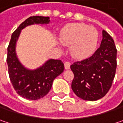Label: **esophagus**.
I'll return each instance as SVG.
<instances>
[{
    "mask_svg": "<svg viewBox=\"0 0 123 123\" xmlns=\"http://www.w3.org/2000/svg\"><path fill=\"white\" fill-rule=\"evenodd\" d=\"M64 65H65V68L66 70H68V69H70V63L69 62H65Z\"/></svg>",
    "mask_w": 123,
    "mask_h": 123,
    "instance_id": "1",
    "label": "esophagus"
}]
</instances>
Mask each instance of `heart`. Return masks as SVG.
Segmentation results:
<instances>
[{"label":"heart","mask_w":123,"mask_h":123,"mask_svg":"<svg viewBox=\"0 0 123 123\" xmlns=\"http://www.w3.org/2000/svg\"><path fill=\"white\" fill-rule=\"evenodd\" d=\"M61 41L71 45L70 52L78 59H85L95 51L98 43V33L95 28L84 23H70L61 33Z\"/></svg>","instance_id":"obj_1"}]
</instances>
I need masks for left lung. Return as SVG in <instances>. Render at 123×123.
I'll return each mask as SVG.
<instances>
[{"instance_id":"obj_1","label":"left lung","mask_w":123,"mask_h":123,"mask_svg":"<svg viewBox=\"0 0 123 123\" xmlns=\"http://www.w3.org/2000/svg\"><path fill=\"white\" fill-rule=\"evenodd\" d=\"M117 49L112 37L103 31L100 48L90 58L70 65L74 74L71 87L80 98L94 101L111 87L117 68Z\"/></svg>"}]
</instances>
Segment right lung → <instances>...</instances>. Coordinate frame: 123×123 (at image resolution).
I'll list each match as a JSON object with an SVG mask.
<instances>
[{"label":"right lung","instance_id":"add662e5","mask_svg":"<svg viewBox=\"0 0 123 123\" xmlns=\"http://www.w3.org/2000/svg\"><path fill=\"white\" fill-rule=\"evenodd\" d=\"M49 17L31 16L23 22L12 33L8 47L7 64L12 85L18 95L28 100H38L46 95L54 79L64 70V64L60 60L50 59L36 70L25 68L19 61L16 52V42L21 30L33 24H48Z\"/></svg>","mask_w":123,"mask_h":123}]
</instances>
